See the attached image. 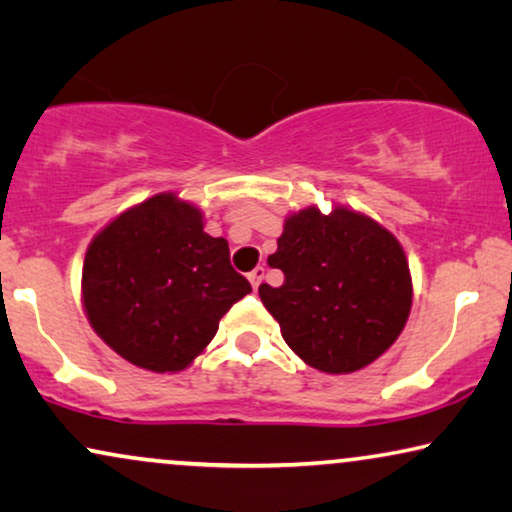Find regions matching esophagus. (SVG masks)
Here are the masks:
<instances>
[{
    "mask_svg": "<svg viewBox=\"0 0 512 512\" xmlns=\"http://www.w3.org/2000/svg\"><path fill=\"white\" fill-rule=\"evenodd\" d=\"M264 274H267V269H264V267H255V269H252L250 271V274H248V281L252 283V288H260V283L264 281Z\"/></svg>",
    "mask_w": 512,
    "mask_h": 512,
    "instance_id": "esophagus-1",
    "label": "esophagus"
}]
</instances>
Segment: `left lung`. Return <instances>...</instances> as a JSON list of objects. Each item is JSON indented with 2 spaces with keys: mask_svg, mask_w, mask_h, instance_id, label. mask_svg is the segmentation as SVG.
<instances>
[{
  "mask_svg": "<svg viewBox=\"0 0 512 512\" xmlns=\"http://www.w3.org/2000/svg\"><path fill=\"white\" fill-rule=\"evenodd\" d=\"M281 288L260 285L262 304L285 344L327 374H349L377 360L407 323L412 276L403 245L356 210L323 215L309 206L290 215L269 255Z\"/></svg>",
  "mask_w": 512,
  "mask_h": 512,
  "instance_id": "obj_1",
  "label": "left lung"
}]
</instances>
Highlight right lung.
Segmentation results:
<instances>
[{
  "instance_id": "1",
  "label": "right lung",
  "mask_w": 512,
  "mask_h": 512,
  "mask_svg": "<svg viewBox=\"0 0 512 512\" xmlns=\"http://www.w3.org/2000/svg\"><path fill=\"white\" fill-rule=\"evenodd\" d=\"M252 288L229 243L203 231L194 203L156 194L112 220L86 250L81 297L109 349L152 372H180Z\"/></svg>"
}]
</instances>
